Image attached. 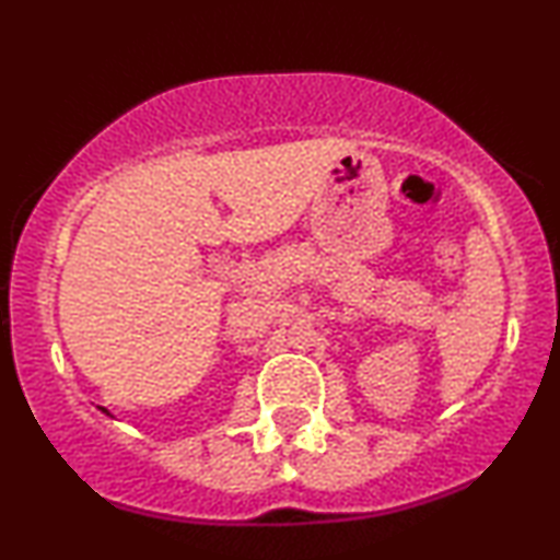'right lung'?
I'll return each mask as SVG.
<instances>
[{"instance_id": "1", "label": "right lung", "mask_w": 560, "mask_h": 560, "mask_svg": "<svg viewBox=\"0 0 560 560\" xmlns=\"http://www.w3.org/2000/svg\"><path fill=\"white\" fill-rule=\"evenodd\" d=\"M98 410H102V412H106V416H112V412H109V410H106V408H98Z\"/></svg>"}]
</instances>
